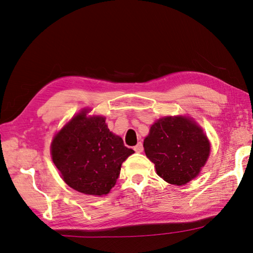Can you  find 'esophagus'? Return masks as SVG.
Returning <instances> with one entry per match:
<instances>
[{
  "label": "esophagus",
  "instance_id": "esophagus-1",
  "mask_svg": "<svg viewBox=\"0 0 253 253\" xmlns=\"http://www.w3.org/2000/svg\"><path fill=\"white\" fill-rule=\"evenodd\" d=\"M134 150L136 151V153H142V150H144V147H142V144L141 142H138L135 147H134Z\"/></svg>",
  "mask_w": 253,
  "mask_h": 253
}]
</instances>
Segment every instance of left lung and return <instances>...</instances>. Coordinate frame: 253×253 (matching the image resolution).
Wrapping results in <instances>:
<instances>
[{
    "mask_svg": "<svg viewBox=\"0 0 253 253\" xmlns=\"http://www.w3.org/2000/svg\"><path fill=\"white\" fill-rule=\"evenodd\" d=\"M146 156L158 176L171 185L190 181L205 166L210 144L201 128L187 117H165L150 127L144 140Z\"/></svg>",
    "mask_w": 253,
    "mask_h": 253,
    "instance_id": "8db88e82",
    "label": "left lung"
}]
</instances>
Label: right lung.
Returning <instances> with one entry per match:
<instances>
[{"mask_svg": "<svg viewBox=\"0 0 253 253\" xmlns=\"http://www.w3.org/2000/svg\"><path fill=\"white\" fill-rule=\"evenodd\" d=\"M50 151L64 181L82 194L94 196L111 191L123 162L134 154L121 137L109 131L104 117H86V111L54 137Z\"/></svg>", "mask_w": 253, "mask_h": 253, "instance_id": "add662e5", "label": "right lung"}]
</instances>
